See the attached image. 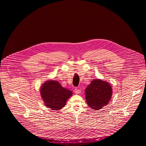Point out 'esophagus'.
I'll use <instances>...</instances> for the list:
<instances>
[{"instance_id": "esophagus-1", "label": "esophagus", "mask_w": 146, "mask_h": 146, "mask_svg": "<svg viewBox=\"0 0 146 146\" xmlns=\"http://www.w3.org/2000/svg\"><path fill=\"white\" fill-rule=\"evenodd\" d=\"M74 92L76 94H80V92H81V90H80V89H75L74 90Z\"/></svg>"}]
</instances>
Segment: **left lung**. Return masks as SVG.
<instances>
[{"label": "left lung", "instance_id": "obj_1", "mask_svg": "<svg viewBox=\"0 0 146 146\" xmlns=\"http://www.w3.org/2000/svg\"><path fill=\"white\" fill-rule=\"evenodd\" d=\"M85 98L88 106L98 111L106 106L111 98L113 90L107 82L96 79L91 82L85 91Z\"/></svg>", "mask_w": 146, "mask_h": 146}]
</instances>
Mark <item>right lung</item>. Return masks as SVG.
Instances as JSON below:
<instances>
[{
  "label": "right lung",
  "mask_w": 146,
  "mask_h": 146,
  "mask_svg": "<svg viewBox=\"0 0 146 146\" xmlns=\"http://www.w3.org/2000/svg\"><path fill=\"white\" fill-rule=\"evenodd\" d=\"M40 95L44 105L52 110L58 111L64 107L67 100L73 92L64 88L56 80H49L42 85Z\"/></svg>",
  "instance_id": "add662e5"
}]
</instances>
